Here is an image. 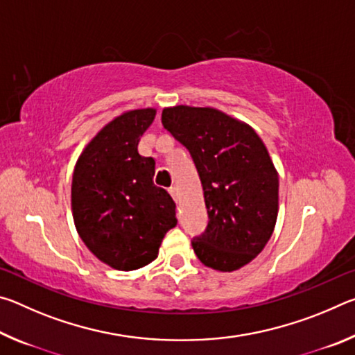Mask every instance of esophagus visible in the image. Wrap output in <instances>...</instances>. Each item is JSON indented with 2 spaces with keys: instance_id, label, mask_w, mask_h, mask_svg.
<instances>
[{
  "instance_id": "1",
  "label": "esophagus",
  "mask_w": 355,
  "mask_h": 355,
  "mask_svg": "<svg viewBox=\"0 0 355 355\" xmlns=\"http://www.w3.org/2000/svg\"><path fill=\"white\" fill-rule=\"evenodd\" d=\"M169 194L172 196V199L178 203V199H180V197H178V191H177L175 186H171V188H169Z\"/></svg>"
}]
</instances>
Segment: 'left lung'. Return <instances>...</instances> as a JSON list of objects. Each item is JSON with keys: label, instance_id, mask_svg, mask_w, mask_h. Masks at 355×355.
I'll use <instances>...</instances> for the list:
<instances>
[{"label": "left lung", "instance_id": "1", "mask_svg": "<svg viewBox=\"0 0 355 355\" xmlns=\"http://www.w3.org/2000/svg\"><path fill=\"white\" fill-rule=\"evenodd\" d=\"M164 128L189 150L208 227L192 249L205 266L232 272L260 254L279 213V173L250 125L216 107H164Z\"/></svg>", "mask_w": 355, "mask_h": 355}]
</instances>
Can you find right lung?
Here are the masks:
<instances>
[{
    "mask_svg": "<svg viewBox=\"0 0 355 355\" xmlns=\"http://www.w3.org/2000/svg\"><path fill=\"white\" fill-rule=\"evenodd\" d=\"M155 116V107H144L114 117L84 147L73 171L78 235L100 261L119 271L152 263L177 225L175 202L153 183L155 159L137 152Z\"/></svg>",
    "mask_w": 355,
    "mask_h": 355,
    "instance_id": "right-lung-1",
    "label": "right lung"
}]
</instances>
